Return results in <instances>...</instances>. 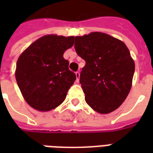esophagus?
Instances as JSON below:
<instances>
[{
  "mask_svg": "<svg viewBox=\"0 0 153 153\" xmlns=\"http://www.w3.org/2000/svg\"><path fill=\"white\" fill-rule=\"evenodd\" d=\"M75 75H76L77 82H79V77H80V72H79V71H77L76 73H75Z\"/></svg>",
  "mask_w": 153,
  "mask_h": 153,
  "instance_id": "esophagus-1",
  "label": "esophagus"
}]
</instances>
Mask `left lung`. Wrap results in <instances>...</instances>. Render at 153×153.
<instances>
[{
	"instance_id": "left-lung-1",
	"label": "left lung",
	"mask_w": 153,
	"mask_h": 153,
	"mask_svg": "<svg viewBox=\"0 0 153 153\" xmlns=\"http://www.w3.org/2000/svg\"><path fill=\"white\" fill-rule=\"evenodd\" d=\"M77 54L86 61L79 82L88 105L100 114L114 111L131 89L134 61L122 41L101 32L75 37Z\"/></svg>"
}]
</instances>
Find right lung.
<instances>
[{"mask_svg":"<svg viewBox=\"0 0 153 153\" xmlns=\"http://www.w3.org/2000/svg\"><path fill=\"white\" fill-rule=\"evenodd\" d=\"M74 37L45 35L19 56L15 79L26 102L39 111L56 108L76 79L64 52L73 47Z\"/></svg>","mask_w":153,"mask_h":153,"instance_id":"right-lung-1","label":"right lung"}]
</instances>
